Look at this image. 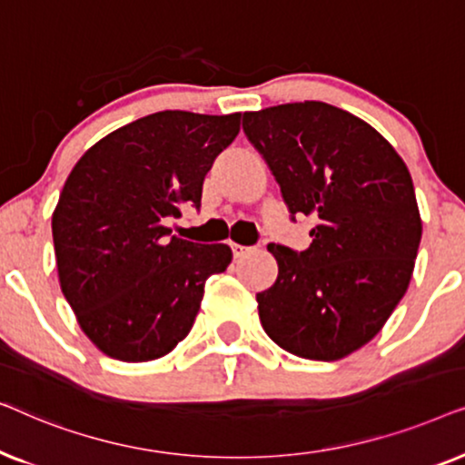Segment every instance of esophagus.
Wrapping results in <instances>:
<instances>
[{
    "label": "esophagus",
    "mask_w": 465,
    "mask_h": 465,
    "mask_svg": "<svg viewBox=\"0 0 465 465\" xmlns=\"http://www.w3.org/2000/svg\"><path fill=\"white\" fill-rule=\"evenodd\" d=\"M231 250H232V256L234 258H243L245 253L252 250V247H245V245H239V243H231Z\"/></svg>",
    "instance_id": "34e87169"
}]
</instances>
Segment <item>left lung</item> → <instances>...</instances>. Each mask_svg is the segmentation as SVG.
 <instances>
[{
  "label": "left lung",
  "mask_w": 465,
  "mask_h": 465,
  "mask_svg": "<svg viewBox=\"0 0 465 465\" xmlns=\"http://www.w3.org/2000/svg\"><path fill=\"white\" fill-rule=\"evenodd\" d=\"M243 133L290 220L315 222L307 250L269 245L279 272L256 294L264 332L298 358H345L409 288L421 241L409 169L371 124L322 101L245 112Z\"/></svg>",
  "instance_id": "1"
}]
</instances>
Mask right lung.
<instances>
[{
	"label": "right lung",
	"mask_w": 465,
	"mask_h": 465,
	"mask_svg": "<svg viewBox=\"0 0 465 465\" xmlns=\"http://www.w3.org/2000/svg\"><path fill=\"white\" fill-rule=\"evenodd\" d=\"M241 114L156 112L110 133L69 173L53 215L61 290L105 355L148 361L193 328L205 282L226 271L224 243L171 234L201 207L203 180L239 135Z\"/></svg>",
	"instance_id": "right-lung-1"
}]
</instances>
